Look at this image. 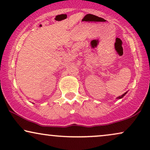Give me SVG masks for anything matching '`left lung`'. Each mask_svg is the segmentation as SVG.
<instances>
[{
	"instance_id": "1",
	"label": "left lung",
	"mask_w": 150,
	"mask_h": 150,
	"mask_svg": "<svg viewBox=\"0 0 150 150\" xmlns=\"http://www.w3.org/2000/svg\"><path fill=\"white\" fill-rule=\"evenodd\" d=\"M127 93V92H126V93H125L124 94H123V95H121V96H119V97H117V99H121V98H123V97H124V96L125 95H126V93Z\"/></svg>"
}]
</instances>
